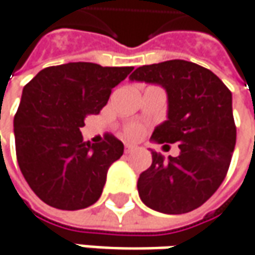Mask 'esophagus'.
<instances>
[{"instance_id": "esophagus-1", "label": "esophagus", "mask_w": 255, "mask_h": 255, "mask_svg": "<svg viewBox=\"0 0 255 255\" xmlns=\"http://www.w3.org/2000/svg\"><path fill=\"white\" fill-rule=\"evenodd\" d=\"M137 147L135 145H132V144H126V152H132V151H135Z\"/></svg>"}]
</instances>
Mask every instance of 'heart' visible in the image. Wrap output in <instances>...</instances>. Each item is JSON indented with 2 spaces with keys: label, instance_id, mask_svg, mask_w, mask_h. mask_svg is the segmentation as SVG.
<instances>
[{
  "label": "heart",
  "instance_id": "heart-1",
  "mask_svg": "<svg viewBox=\"0 0 255 255\" xmlns=\"http://www.w3.org/2000/svg\"><path fill=\"white\" fill-rule=\"evenodd\" d=\"M142 132V127L139 124H129L126 127V135L128 138H137Z\"/></svg>",
  "mask_w": 255,
  "mask_h": 255
}]
</instances>
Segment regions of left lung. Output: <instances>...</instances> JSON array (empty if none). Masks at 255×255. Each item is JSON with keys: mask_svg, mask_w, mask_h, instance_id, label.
<instances>
[{"mask_svg": "<svg viewBox=\"0 0 255 255\" xmlns=\"http://www.w3.org/2000/svg\"><path fill=\"white\" fill-rule=\"evenodd\" d=\"M131 81L161 85L167 120L151 141L180 142V155L152 151V164L138 178L141 201L162 214H184L203 205L226 178L237 129L233 95L214 72L184 60L142 65Z\"/></svg>", "mask_w": 255, "mask_h": 255, "instance_id": "8db88e82", "label": "left lung"}]
</instances>
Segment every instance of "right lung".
Returning a JSON list of instances; mask_svg holds the SVG:
<instances>
[{"label": "right lung", "instance_id": "1", "mask_svg": "<svg viewBox=\"0 0 255 255\" xmlns=\"http://www.w3.org/2000/svg\"><path fill=\"white\" fill-rule=\"evenodd\" d=\"M132 70L68 62L44 68L24 87L14 117L18 165L45 204L74 211L101 197L108 168L123 155L124 144L113 135L100 144L84 142L80 128Z\"/></svg>", "mask_w": 255, "mask_h": 255}]
</instances>
